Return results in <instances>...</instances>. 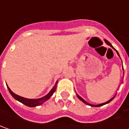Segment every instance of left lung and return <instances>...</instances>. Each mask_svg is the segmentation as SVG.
<instances>
[{"label": "left lung", "mask_w": 129, "mask_h": 129, "mask_svg": "<svg viewBox=\"0 0 129 129\" xmlns=\"http://www.w3.org/2000/svg\"><path fill=\"white\" fill-rule=\"evenodd\" d=\"M105 42H106V43L108 45H109V46H111V47L113 48V46H112V45H111V44L108 41H107V40H105ZM113 49H115V48H113ZM116 52H117V53H118V52H117V51H116ZM118 56H119V54H118ZM119 57H120V56H119ZM77 98H79V99L80 100V101H82L84 103H85L86 105H88V106H92V107H99V106H103V105H105V104H107V103H108L109 102L111 101L112 100H113V98H114L116 97V95H115V96H114V97H113L111 99V100H109L108 101L106 102V103H101V104H99V105H91V104H89V103H87V102L85 101V100H83V99H82L81 97L79 96V95H78L77 94Z\"/></svg>", "instance_id": "obj_1"}]
</instances>
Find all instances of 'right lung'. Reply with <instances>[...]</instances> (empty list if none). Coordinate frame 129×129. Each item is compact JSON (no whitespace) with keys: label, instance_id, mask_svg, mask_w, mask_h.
I'll use <instances>...</instances> for the list:
<instances>
[{"label":"right lung","instance_id":"add662e5","mask_svg":"<svg viewBox=\"0 0 129 129\" xmlns=\"http://www.w3.org/2000/svg\"><path fill=\"white\" fill-rule=\"evenodd\" d=\"M57 82H56L55 85H54V87L52 88V90L49 92V93H48L46 96L43 97V98H39V99H27V98H25L19 96V95H16L15 93H13V92L10 90V88H9L8 87V89L9 92H10L11 95L16 100H17L18 101L22 103L23 104L26 105V106L35 107L37 106L42 105L44 102L46 101L47 100H48L50 97L52 96V95H53V93H54V92H55V90H56V88H57Z\"/></svg>","mask_w":129,"mask_h":129}]
</instances>
